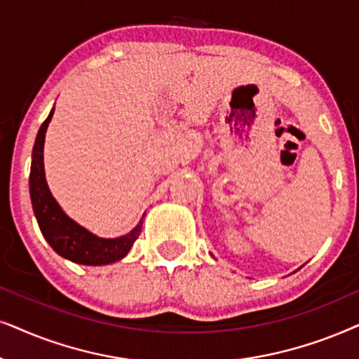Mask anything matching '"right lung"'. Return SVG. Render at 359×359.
<instances>
[{
  "instance_id": "add662e5",
  "label": "right lung",
  "mask_w": 359,
  "mask_h": 359,
  "mask_svg": "<svg viewBox=\"0 0 359 359\" xmlns=\"http://www.w3.org/2000/svg\"><path fill=\"white\" fill-rule=\"evenodd\" d=\"M52 114H54V109L42 123L39 133H37L29 174L31 202L42 235L54 248L55 252H59L65 259L76 262V264L103 266L119 261L128 255L133 243L140 236L142 219L128 235L114 238V240H104V238L92 235L62 212V208L49 192L44 175V137Z\"/></svg>"
}]
</instances>
